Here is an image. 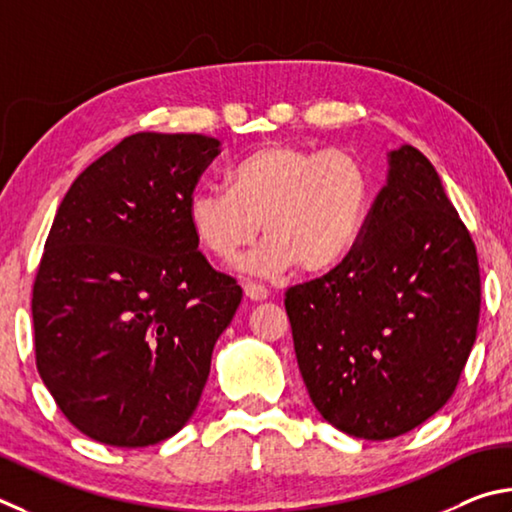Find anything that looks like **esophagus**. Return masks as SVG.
I'll return each instance as SVG.
<instances>
[{
    "mask_svg": "<svg viewBox=\"0 0 512 512\" xmlns=\"http://www.w3.org/2000/svg\"><path fill=\"white\" fill-rule=\"evenodd\" d=\"M242 288H245V294L251 301H265L267 297H270V292H267L265 285L256 283V281H245L242 283Z\"/></svg>",
    "mask_w": 512,
    "mask_h": 512,
    "instance_id": "obj_1",
    "label": "esophagus"
}]
</instances>
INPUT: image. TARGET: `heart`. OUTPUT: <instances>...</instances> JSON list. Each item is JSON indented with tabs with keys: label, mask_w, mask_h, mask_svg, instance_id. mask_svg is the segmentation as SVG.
Instances as JSON below:
<instances>
[{
	"label": "heart",
	"mask_w": 512,
	"mask_h": 512,
	"mask_svg": "<svg viewBox=\"0 0 512 512\" xmlns=\"http://www.w3.org/2000/svg\"><path fill=\"white\" fill-rule=\"evenodd\" d=\"M375 182L351 150H315L270 141L247 152L229 173V188H197L188 197V224L200 245L229 263L256 240L245 270L276 274L297 265L326 274L360 242L373 206Z\"/></svg>",
	"instance_id": "heart-1"
}]
</instances>
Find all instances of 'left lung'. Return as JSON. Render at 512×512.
Instances as JSON below:
<instances>
[{"label":"left lung","mask_w":512,"mask_h":512,"mask_svg":"<svg viewBox=\"0 0 512 512\" xmlns=\"http://www.w3.org/2000/svg\"><path fill=\"white\" fill-rule=\"evenodd\" d=\"M353 254L285 292L312 405L342 432L387 441L423 425L477 339V247L423 152H391Z\"/></svg>","instance_id":"left-lung-1"}]
</instances>
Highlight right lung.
<instances>
[{"instance_id":"obj_1","label":"right lung","mask_w":512,"mask_h":512,"mask_svg":"<svg viewBox=\"0 0 512 512\" xmlns=\"http://www.w3.org/2000/svg\"><path fill=\"white\" fill-rule=\"evenodd\" d=\"M220 141L137 132L62 197L33 281L35 366L62 414L114 447L186 425L242 299L197 249L188 197Z\"/></svg>"}]
</instances>
